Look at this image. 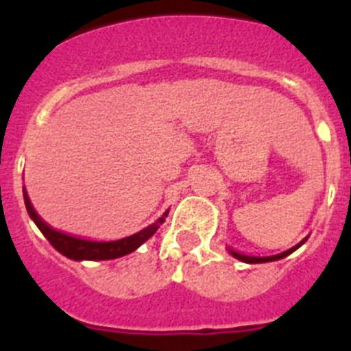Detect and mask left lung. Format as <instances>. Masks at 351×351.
I'll use <instances>...</instances> for the list:
<instances>
[{
  "label": "left lung",
  "instance_id": "8db88e82",
  "mask_svg": "<svg viewBox=\"0 0 351 351\" xmlns=\"http://www.w3.org/2000/svg\"><path fill=\"white\" fill-rule=\"evenodd\" d=\"M306 241H308V237L302 239V241H300V243L297 244V246H293V247H290V250L283 251V253H280V255H272V256H250V255H243V253H239V251L230 250V247H228V251H230L232 256H235V258L241 260V262H246V263H265V262H274V260L285 258V256H288V255H290V253H293V251H295V250H299V247L302 246V244L306 243Z\"/></svg>",
  "mask_w": 351,
  "mask_h": 351
}]
</instances>
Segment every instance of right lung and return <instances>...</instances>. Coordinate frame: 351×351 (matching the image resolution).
Listing matches in <instances>:
<instances>
[{
  "instance_id": "add662e5",
  "label": "right lung",
  "mask_w": 351,
  "mask_h": 351,
  "mask_svg": "<svg viewBox=\"0 0 351 351\" xmlns=\"http://www.w3.org/2000/svg\"><path fill=\"white\" fill-rule=\"evenodd\" d=\"M24 204H26L29 218L35 221V225L38 226L40 232L47 237L49 243H51L56 250L60 251L61 255H64L66 258L71 260H114L119 258V256L128 255V253L137 250L141 244H144L151 235H154V232L160 228V225H163L165 218L169 216V210H165L163 216L158 218L153 225H149L147 228L137 232V234H133L125 239H119V241L100 243V241H88V239L73 237V235L63 234V232L51 228L47 223L40 218L38 213L33 209L26 190H24Z\"/></svg>"
}]
</instances>
